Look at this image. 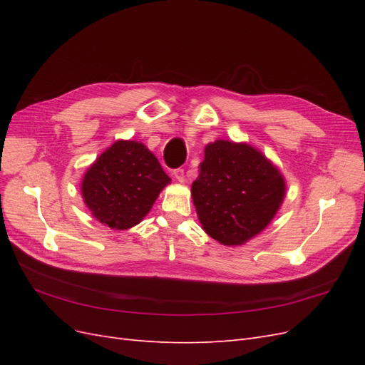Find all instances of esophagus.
I'll list each match as a JSON object with an SVG mask.
<instances>
[{"label":"esophagus","instance_id":"34e87169","mask_svg":"<svg viewBox=\"0 0 365 365\" xmlns=\"http://www.w3.org/2000/svg\"><path fill=\"white\" fill-rule=\"evenodd\" d=\"M173 176H175V180H176V181L184 182V180H185L184 169H175V170H173Z\"/></svg>","mask_w":365,"mask_h":365}]
</instances>
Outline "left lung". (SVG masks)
Wrapping results in <instances>:
<instances>
[{
    "label": "left lung",
    "instance_id": "obj_1",
    "mask_svg": "<svg viewBox=\"0 0 365 365\" xmlns=\"http://www.w3.org/2000/svg\"><path fill=\"white\" fill-rule=\"evenodd\" d=\"M283 175L247 143L216 140L204 150L192 197L205 233L222 245H242L279 212Z\"/></svg>",
    "mask_w": 365,
    "mask_h": 365
}]
</instances>
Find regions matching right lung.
I'll use <instances>...</instances> for the list:
<instances>
[{"label":"right lung","instance_id":"add662e5","mask_svg":"<svg viewBox=\"0 0 365 365\" xmlns=\"http://www.w3.org/2000/svg\"><path fill=\"white\" fill-rule=\"evenodd\" d=\"M168 184L170 178L143 143L118 140L85 172L81 190L98 222L128 230L141 222Z\"/></svg>","mask_w":365,"mask_h":365}]
</instances>
